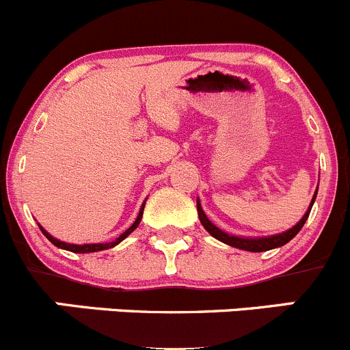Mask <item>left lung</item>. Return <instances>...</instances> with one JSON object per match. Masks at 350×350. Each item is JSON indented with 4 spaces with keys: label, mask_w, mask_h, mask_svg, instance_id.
<instances>
[{
    "label": "left lung",
    "mask_w": 350,
    "mask_h": 350,
    "mask_svg": "<svg viewBox=\"0 0 350 350\" xmlns=\"http://www.w3.org/2000/svg\"><path fill=\"white\" fill-rule=\"evenodd\" d=\"M317 193H318V188H317V191H314L313 200H311L306 213H304L303 219H301L296 226L291 227V229H287V230H284V232L273 234V236H263V237H244V236H234V234L224 232V230L219 229L215 224L210 222V219L205 215V212H203L200 200H196V208H198L200 222H202V226L205 227L206 232H208L210 236H213L215 239L222 241L224 244H229V246L237 247V250L251 251V253H260V251H269V250H273V247L284 246V244L289 243V241L293 239V237L296 236L301 229H303L304 222H306L308 217H310L311 206H313L314 200H317Z\"/></svg>",
    "instance_id": "8db88e82"
}]
</instances>
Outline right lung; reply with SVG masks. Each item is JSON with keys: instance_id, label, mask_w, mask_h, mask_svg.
<instances>
[{"instance_id": "1", "label": "right lung", "mask_w": 350, "mask_h": 350, "mask_svg": "<svg viewBox=\"0 0 350 350\" xmlns=\"http://www.w3.org/2000/svg\"><path fill=\"white\" fill-rule=\"evenodd\" d=\"M144 208H145V202L142 203V208H140V212H138L137 220H135V222L131 224V226L128 227V229L124 230V232L121 234L120 237H116V239L111 241V243H96V244H70V243H64V241H59V239H56V237L51 236V234L47 232V230L44 229L42 226H39V227H40V230H42L44 236H46L47 239H49L51 243L54 244V246L61 247V250L71 251V253H96V251H103V250H109V247H114V246H116V244H120L121 241L126 239V237L130 236V234L133 232L135 229H137L138 224H140L142 215H144Z\"/></svg>"}]
</instances>
